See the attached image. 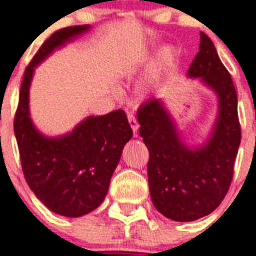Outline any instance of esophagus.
<instances>
[{"label":"esophagus","instance_id":"obj_1","mask_svg":"<svg viewBox=\"0 0 256 256\" xmlns=\"http://www.w3.org/2000/svg\"><path fill=\"white\" fill-rule=\"evenodd\" d=\"M128 124H130V126H132V132H134V134H136V130H138V128H140V124H138V122H136V116H132V114H128Z\"/></svg>","mask_w":256,"mask_h":256}]
</instances>
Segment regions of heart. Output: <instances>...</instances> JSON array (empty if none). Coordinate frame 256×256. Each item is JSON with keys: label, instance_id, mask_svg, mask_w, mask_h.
Wrapping results in <instances>:
<instances>
[{"label": "heart", "instance_id": "obj_1", "mask_svg": "<svg viewBox=\"0 0 256 256\" xmlns=\"http://www.w3.org/2000/svg\"><path fill=\"white\" fill-rule=\"evenodd\" d=\"M171 60H172V50L168 49V48H166V49L162 50L158 64H160V66H164V65H168Z\"/></svg>", "mask_w": 256, "mask_h": 256}]
</instances>
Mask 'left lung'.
I'll return each instance as SVG.
<instances>
[{"label": "left lung", "mask_w": 256, "mask_h": 256, "mask_svg": "<svg viewBox=\"0 0 256 256\" xmlns=\"http://www.w3.org/2000/svg\"><path fill=\"white\" fill-rule=\"evenodd\" d=\"M218 98V114L207 140L198 146L182 140L164 100H152L136 112L140 136L148 146V176L152 204L166 218L191 222L211 214L226 196L240 144L238 98L230 73L214 44L200 33L199 52L187 72Z\"/></svg>", "instance_id": "1"}]
</instances>
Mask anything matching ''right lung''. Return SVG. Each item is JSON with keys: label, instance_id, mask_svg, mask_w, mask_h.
I'll return each mask as SVG.
<instances>
[{"label": "right lung", "instance_id": "add662e5", "mask_svg": "<svg viewBox=\"0 0 256 256\" xmlns=\"http://www.w3.org/2000/svg\"><path fill=\"white\" fill-rule=\"evenodd\" d=\"M88 29L90 25L70 26L44 42L25 70L14 118L22 171L30 190L50 211L69 218L88 214L104 202L122 150L132 136L124 110L88 116L60 136H44L30 118L29 90L36 68Z\"/></svg>", "mask_w": 256, "mask_h": 256}]
</instances>
